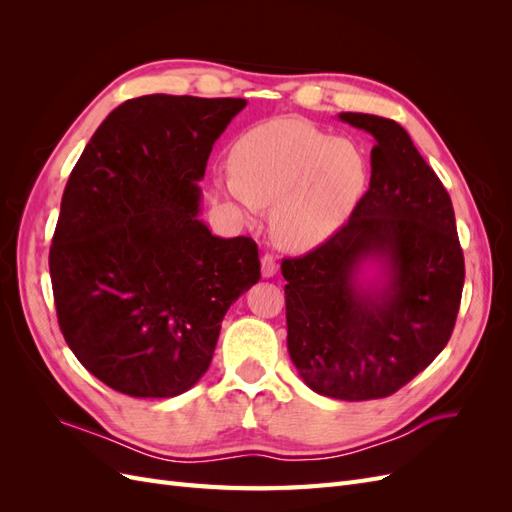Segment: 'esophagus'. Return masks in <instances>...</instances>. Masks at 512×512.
<instances>
[{
  "label": "esophagus",
  "instance_id": "esophagus-1",
  "mask_svg": "<svg viewBox=\"0 0 512 512\" xmlns=\"http://www.w3.org/2000/svg\"><path fill=\"white\" fill-rule=\"evenodd\" d=\"M260 271H262V277H273L277 273V262L271 254H265L260 258Z\"/></svg>",
  "mask_w": 512,
  "mask_h": 512
}]
</instances>
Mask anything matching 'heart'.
Masks as SVG:
<instances>
[{"label": "heart", "instance_id": "1", "mask_svg": "<svg viewBox=\"0 0 512 512\" xmlns=\"http://www.w3.org/2000/svg\"><path fill=\"white\" fill-rule=\"evenodd\" d=\"M220 183L245 215L271 209V232L288 250H312L342 228L359 203L369 164L363 149L301 119H273L232 147Z\"/></svg>", "mask_w": 512, "mask_h": 512}]
</instances>
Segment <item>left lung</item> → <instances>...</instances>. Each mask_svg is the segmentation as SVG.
Returning <instances> with one entry per match:
<instances>
[{"label": "left lung", "instance_id": "obj_1", "mask_svg": "<svg viewBox=\"0 0 512 512\" xmlns=\"http://www.w3.org/2000/svg\"><path fill=\"white\" fill-rule=\"evenodd\" d=\"M376 138L369 190L350 220L305 256L286 258L288 352L318 395L389 397L451 339L463 252L451 196L393 119L339 113ZM365 261L381 277L361 283Z\"/></svg>", "mask_w": 512, "mask_h": 512}]
</instances>
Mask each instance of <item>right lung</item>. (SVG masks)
Masks as SVG:
<instances>
[{
    "label": "right lung",
    "instance_id": "right-lung-1",
    "mask_svg": "<svg viewBox=\"0 0 512 512\" xmlns=\"http://www.w3.org/2000/svg\"><path fill=\"white\" fill-rule=\"evenodd\" d=\"M243 98L119 104L72 168L49 254L59 329L81 365L130 397L203 378L228 307L260 280L250 237L198 218L213 143Z\"/></svg>",
    "mask_w": 512,
    "mask_h": 512
}]
</instances>
